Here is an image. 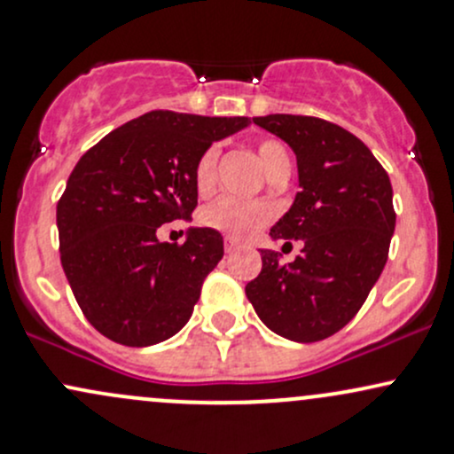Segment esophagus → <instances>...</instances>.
Instances as JSON below:
<instances>
[{"label":"esophagus","mask_w":454,"mask_h":454,"mask_svg":"<svg viewBox=\"0 0 454 454\" xmlns=\"http://www.w3.org/2000/svg\"><path fill=\"white\" fill-rule=\"evenodd\" d=\"M236 248H238V240H233V238L225 236V251L231 253V251H236Z\"/></svg>","instance_id":"34e87169"}]
</instances>
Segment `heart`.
<instances>
[{"mask_svg": "<svg viewBox=\"0 0 454 454\" xmlns=\"http://www.w3.org/2000/svg\"><path fill=\"white\" fill-rule=\"evenodd\" d=\"M257 155L264 167L268 179L275 175L287 173L290 175L292 160L290 151L281 140L264 138L257 145ZM216 164H218V149L207 147L199 155L197 164H194V186L199 194H207L214 188V179H216ZM270 212L262 203H247L238 201V199L223 197L214 201L201 212V223L206 227L216 229V231L227 233L229 238H251L262 225H266Z\"/></svg>", "mask_w": 454, "mask_h": 454, "instance_id": "b5f03b06", "label": "heart"}]
</instances>
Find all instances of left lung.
I'll return each instance as SVG.
<instances>
[{"label":"left lung","mask_w":454,"mask_h":454,"mask_svg":"<svg viewBox=\"0 0 454 454\" xmlns=\"http://www.w3.org/2000/svg\"><path fill=\"white\" fill-rule=\"evenodd\" d=\"M253 123L296 155L294 203L272 240H303L290 264L262 248V272L247 299L268 329L292 342H318L353 320L387 262L396 227L387 173L357 136L316 116L268 114Z\"/></svg>","instance_id":"obj_1"}]
</instances>
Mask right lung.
Here are the masks:
<instances>
[{
	"label": "right lung",
	"instance_id": "right-lung-1",
	"mask_svg": "<svg viewBox=\"0 0 454 454\" xmlns=\"http://www.w3.org/2000/svg\"><path fill=\"white\" fill-rule=\"evenodd\" d=\"M247 116L153 110L86 151L58 201L60 262L89 323L112 342L151 346L192 316L203 279L223 257L216 229L160 242L158 227L197 207L194 164Z\"/></svg>",
	"mask_w": 454,
	"mask_h": 454
}]
</instances>
